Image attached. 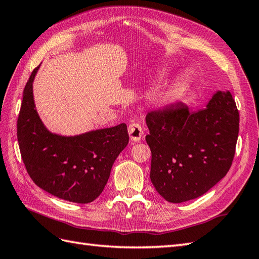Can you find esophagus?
<instances>
[{
  "mask_svg": "<svg viewBox=\"0 0 259 259\" xmlns=\"http://www.w3.org/2000/svg\"><path fill=\"white\" fill-rule=\"evenodd\" d=\"M128 133L130 136V139L135 142H139L144 136V130H142V126L139 123H131L128 126Z\"/></svg>",
  "mask_w": 259,
  "mask_h": 259,
  "instance_id": "obj_1",
  "label": "esophagus"
}]
</instances>
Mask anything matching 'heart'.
<instances>
[{"instance_id":"obj_1","label":"heart","mask_w":259,"mask_h":259,"mask_svg":"<svg viewBox=\"0 0 259 259\" xmlns=\"http://www.w3.org/2000/svg\"><path fill=\"white\" fill-rule=\"evenodd\" d=\"M177 92H178V89H177V90H176V91H175L174 93H171V95H170V97H172V96H175V95H176V93H177Z\"/></svg>"}]
</instances>
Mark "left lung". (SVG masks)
I'll return each mask as SVG.
<instances>
[{
  "instance_id": "1",
  "label": "left lung",
  "mask_w": 259,
  "mask_h": 259,
  "mask_svg": "<svg viewBox=\"0 0 259 259\" xmlns=\"http://www.w3.org/2000/svg\"><path fill=\"white\" fill-rule=\"evenodd\" d=\"M150 179L169 202L195 199L227 175L239 133V113L230 92L214 93L206 109L190 112L177 102L147 114Z\"/></svg>"
}]
</instances>
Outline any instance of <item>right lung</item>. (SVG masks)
Returning a JSON list of instances; mask_svg holds the SVG:
<instances>
[{"label":"right lung","mask_w":259,"mask_h":259,"mask_svg":"<svg viewBox=\"0 0 259 259\" xmlns=\"http://www.w3.org/2000/svg\"><path fill=\"white\" fill-rule=\"evenodd\" d=\"M33 70L18 119L22 160L36 186L61 199L88 203L100 196L112 164L129 142L126 124L64 137L49 131L33 100Z\"/></svg>","instance_id":"right-lung-1"}]
</instances>
